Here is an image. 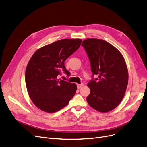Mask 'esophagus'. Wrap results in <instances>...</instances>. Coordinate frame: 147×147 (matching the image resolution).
<instances>
[{"label":"esophagus","mask_w":147,"mask_h":147,"mask_svg":"<svg viewBox=\"0 0 147 147\" xmlns=\"http://www.w3.org/2000/svg\"><path fill=\"white\" fill-rule=\"evenodd\" d=\"M84 86V84H78L77 85V86H78V89H80L82 87V86Z\"/></svg>","instance_id":"obj_1"}]
</instances>
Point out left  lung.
<instances>
[{
    "mask_svg": "<svg viewBox=\"0 0 147 147\" xmlns=\"http://www.w3.org/2000/svg\"><path fill=\"white\" fill-rule=\"evenodd\" d=\"M82 45L90 59L92 73L98 76L88 83L90 94L86 100L97 111H110L121 102L128 85L123 56L115 47L102 39H86Z\"/></svg>",
    "mask_w": 147,
    "mask_h": 147,
    "instance_id": "8db88e82",
    "label": "left lung"
}]
</instances>
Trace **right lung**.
Instances as JSON below:
<instances>
[{
  "instance_id": "obj_1",
  "label": "right lung",
  "mask_w": 147,
  "mask_h": 147,
  "mask_svg": "<svg viewBox=\"0 0 147 147\" xmlns=\"http://www.w3.org/2000/svg\"><path fill=\"white\" fill-rule=\"evenodd\" d=\"M82 40L65 39L40 48L33 54L25 71L27 91L32 103L43 111L61 110L74 96L77 85L59 79L66 59L79 48Z\"/></svg>"
}]
</instances>
